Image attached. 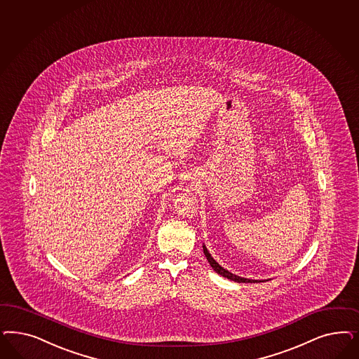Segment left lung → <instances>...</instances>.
I'll return each instance as SVG.
<instances>
[{
	"mask_svg": "<svg viewBox=\"0 0 359 359\" xmlns=\"http://www.w3.org/2000/svg\"><path fill=\"white\" fill-rule=\"evenodd\" d=\"M203 254L206 255L208 263H210V266H212V269H214L218 275L223 276V278H229V280H232V281H236V283H262V281H266V280H252V278H241V276H238V275H233L230 271L224 269L223 266H219V264L214 260V257L208 252V248H206L205 244H203Z\"/></svg>",
	"mask_w": 359,
	"mask_h": 359,
	"instance_id": "8db88e82",
	"label": "left lung"
}]
</instances>
